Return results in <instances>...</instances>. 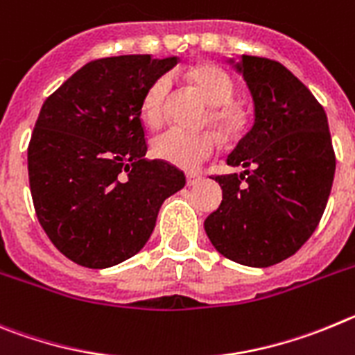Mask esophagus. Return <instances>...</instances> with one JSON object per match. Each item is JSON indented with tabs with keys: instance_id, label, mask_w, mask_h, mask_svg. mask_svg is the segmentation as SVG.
Wrapping results in <instances>:
<instances>
[{
	"instance_id": "34e87169",
	"label": "esophagus",
	"mask_w": 355,
	"mask_h": 355,
	"mask_svg": "<svg viewBox=\"0 0 355 355\" xmlns=\"http://www.w3.org/2000/svg\"><path fill=\"white\" fill-rule=\"evenodd\" d=\"M201 182V177L196 173H187V185H196Z\"/></svg>"
}]
</instances>
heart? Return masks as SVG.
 <instances>
[{"instance_id": "obj_1", "label": "heart", "mask_w": 355, "mask_h": 355, "mask_svg": "<svg viewBox=\"0 0 355 355\" xmlns=\"http://www.w3.org/2000/svg\"><path fill=\"white\" fill-rule=\"evenodd\" d=\"M185 74L200 88L207 101L214 104L212 122L216 125L226 132H237L244 125V114L232 104L235 97V83L226 70L212 63H194ZM170 86V79L162 76L148 86L143 97L141 114L150 127L162 125L166 120ZM219 145V138L210 130L189 132L175 127L159 134L154 139L152 150L161 161L177 166L180 170L194 171L216 154Z\"/></svg>"}]
</instances>
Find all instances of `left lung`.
I'll return each instance as SVG.
<instances>
[{"label": "left lung", "mask_w": 355, "mask_h": 355, "mask_svg": "<svg viewBox=\"0 0 355 355\" xmlns=\"http://www.w3.org/2000/svg\"><path fill=\"white\" fill-rule=\"evenodd\" d=\"M235 69L253 97L254 125L226 159L244 173L216 177L223 201L205 232L228 260L270 267L297 253L318 226L336 157L324 107L286 67L244 54Z\"/></svg>", "instance_id": "8db88e82"}]
</instances>
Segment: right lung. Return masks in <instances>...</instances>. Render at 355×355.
I'll use <instances>...</instances> for the list:
<instances>
[{
    "mask_svg": "<svg viewBox=\"0 0 355 355\" xmlns=\"http://www.w3.org/2000/svg\"><path fill=\"white\" fill-rule=\"evenodd\" d=\"M125 54L94 60L46 98L28 146L38 223L60 253L106 269L141 251L164 200L185 185L173 164L145 159L141 102L177 65Z\"/></svg>",
    "mask_w": 355,
    "mask_h": 355,
    "instance_id": "1",
    "label": "right lung"
}]
</instances>
